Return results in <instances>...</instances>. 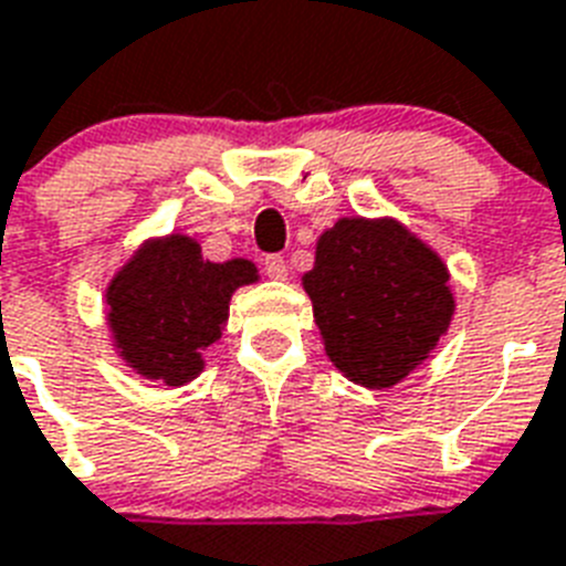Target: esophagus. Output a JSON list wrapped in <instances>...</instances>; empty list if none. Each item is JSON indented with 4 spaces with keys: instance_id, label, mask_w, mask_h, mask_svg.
I'll list each match as a JSON object with an SVG mask.
<instances>
[{
    "instance_id": "esophagus-1",
    "label": "esophagus",
    "mask_w": 566,
    "mask_h": 566,
    "mask_svg": "<svg viewBox=\"0 0 566 566\" xmlns=\"http://www.w3.org/2000/svg\"><path fill=\"white\" fill-rule=\"evenodd\" d=\"M263 272L269 274L272 280H286L289 277V265L286 260L280 254H272V256H265L263 260Z\"/></svg>"
}]
</instances>
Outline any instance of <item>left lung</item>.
<instances>
[{
  "label": "left lung",
  "instance_id": "1",
  "mask_svg": "<svg viewBox=\"0 0 566 566\" xmlns=\"http://www.w3.org/2000/svg\"><path fill=\"white\" fill-rule=\"evenodd\" d=\"M301 283L329 361L370 390L428 361L457 306L442 256L394 217H340Z\"/></svg>",
  "mask_w": 566,
  "mask_h": 566
}]
</instances>
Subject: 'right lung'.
<instances>
[{
  "label": "right lung",
  "mask_w": 566,
  "mask_h": 566,
  "mask_svg": "<svg viewBox=\"0 0 566 566\" xmlns=\"http://www.w3.org/2000/svg\"><path fill=\"white\" fill-rule=\"evenodd\" d=\"M256 280L251 260L210 263L188 233L149 237L106 286L112 347L142 378L190 385L205 370V349L222 338L233 292Z\"/></svg>",
  "instance_id": "obj_1"
}]
</instances>
